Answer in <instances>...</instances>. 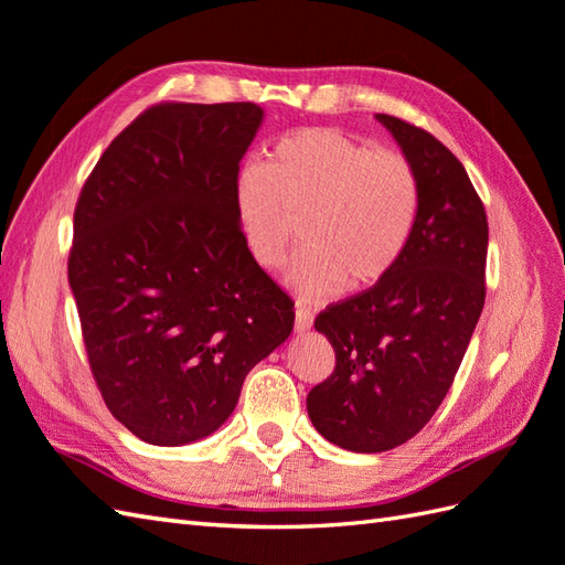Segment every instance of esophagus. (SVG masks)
<instances>
[{
    "label": "esophagus",
    "mask_w": 565,
    "mask_h": 565,
    "mask_svg": "<svg viewBox=\"0 0 565 565\" xmlns=\"http://www.w3.org/2000/svg\"><path fill=\"white\" fill-rule=\"evenodd\" d=\"M312 327V312L303 306H296V332H308Z\"/></svg>",
    "instance_id": "1"
}]
</instances>
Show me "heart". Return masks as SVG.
Wrapping results in <instances>:
<instances>
[{
	"label": "heart",
	"mask_w": 565,
	"mask_h": 565,
	"mask_svg": "<svg viewBox=\"0 0 565 565\" xmlns=\"http://www.w3.org/2000/svg\"><path fill=\"white\" fill-rule=\"evenodd\" d=\"M235 218L247 253L262 269H279L300 221L303 250L291 284L324 298L342 286L365 288L397 267L418 216V180L397 149L332 127L281 137L265 166L235 180Z\"/></svg>",
	"instance_id": "obj_1"
}]
</instances>
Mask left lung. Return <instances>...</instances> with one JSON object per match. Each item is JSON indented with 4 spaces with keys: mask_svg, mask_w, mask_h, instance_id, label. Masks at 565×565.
I'll return each instance as SVG.
<instances>
[{
    "mask_svg": "<svg viewBox=\"0 0 565 565\" xmlns=\"http://www.w3.org/2000/svg\"><path fill=\"white\" fill-rule=\"evenodd\" d=\"M418 180V216L397 267L315 318L334 371L308 395L320 436L351 452L414 438L448 395L487 298L489 223L455 153L392 115H375Z\"/></svg>",
    "mask_w": 565,
    "mask_h": 565,
    "instance_id": "8db88e82",
    "label": "left lung"
}]
</instances>
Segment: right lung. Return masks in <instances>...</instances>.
I'll use <instances>...</instances> for the list:
<instances>
[{"mask_svg":"<svg viewBox=\"0 0 565 565\" xmlns=\"http://www.w3.org/2000/svg\"><path fill=\"white\" fill-rule=\"evenodd\" d=\"M255 103H159L122 129L74 209L70 286L105 406L151 445L233 414L294 330V300L247 253L235 180Z\"/></svg>","mask_w":565,"mask_h":565,"instance_id":"right-lung-1","label":"right lung"}]
</instances>
